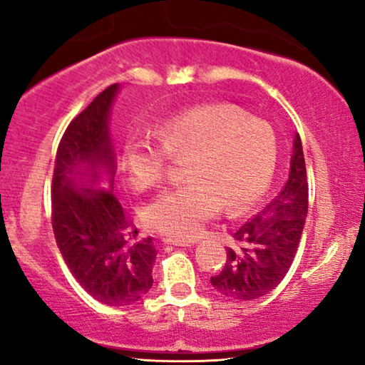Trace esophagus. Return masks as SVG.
I'll return each instance as SVG.
<instances>
[{"label": "esophagus", "instance_id": "34e87169", "mask_svg": "<svg viewBox=\"0 0 365 365\" xmlns=\"http://www.w3.org/2000/svg\"><path fill=\"white\" fill-rule=\"evenodd\" d=\"M164 242L173 244V246H179V247L194 246V241H191V239H164Z\"/></svg>", "mask_w": 365, "mask_h": 365}]
</instances>
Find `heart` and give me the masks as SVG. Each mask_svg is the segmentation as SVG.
Returning a JSON list of instances; mask_svg holds the SVG:
<instances>
[{
    "instance_id": "heart-1",
    "label": "heart",
    "mask_w": 365,
    "mask_h": 365,
    "mask_svg": "<svg viewBox=\"0 0 365 365\" xmlns=\"http://www.w3.org/2000/svg\"><path fill=\"white\" fill-rule=\"evenodd\" d=\"M161 141L134 138L124 153L138 189L158 186L171 158H189L186 186L149 204L146 222L169 237H194L221 209L244 211L271 186L277 166L276 134L232 104H202L159 124Z\"/></svg>"
}]
</instances>
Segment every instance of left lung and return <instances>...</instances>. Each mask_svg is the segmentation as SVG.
I'll list each match as a JSON object with an SVG mask.
<instances>
[{"label":"left lung","mask_w":365,"mask_h":365,"mask_svg":"<svg viewBox=\"0 0 365 365\" xmlns=\"http://www.w3.org/2000/svg\"><path fill=\"white\" fill-rule=\"evenodd\" d=\"M309 186L301 136H294L289 179L281 192L232 234L222 271L211 284L222 297L252 301L286 277L307 217Z\"/></svg>","instance_id":"obj_1"}]
</instances>
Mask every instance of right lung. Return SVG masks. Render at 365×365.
Wrapping results in <instances>:
<instances>
[{"label": "right lung", "mask_w": 365, "mask_h": 365, "mask_svg": "<svg viewBox=\"0 0 365 365\" xmlns=\"http://www.w3.org/2000/svg\"><path fill=\"white\" fill-rule=\"evenodd\" d=\"M119 84L99 93L69 123L58 146L51 186L53 232L74 279L96 301L129 306L153 286L156 247L138 229L114 189L116 153L109 114Z\"/></svg>", "instance_id": "right-lung-1"}]
</instances>
